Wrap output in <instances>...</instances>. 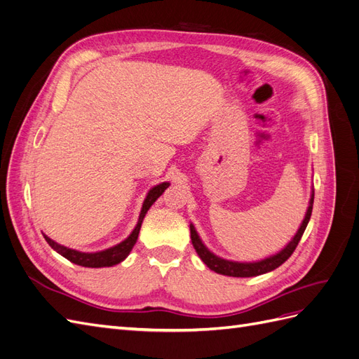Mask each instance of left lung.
Instances as JSON below:
<instances>
[{"label": "left lung", "mask_w": 359, "mask_h": 359, "mask_svg": "<svg viewBox=\"0 0 359 359\" xmlns=\"http://www.w3.org/2000/svg\"><path fill=\"white\" fill-rule=\"evenodd\" d=\"M313 201H314V191H311L306 217H304V220L299 226V229L297 231L295 236H293L292 240L283 248H281L278 253L271 255L265 259L256 260V262H236V260H227V259H223L220 256L214 255L211 250H208V247L202 243L199 233L196 232V229H194V226L190 223L191 244H193L194 250H196L199 257L202 259V262L210 269L215 271L217 274H223V276H229V277H256L260 274L269 273V271H273V269L278 268L281 264H285L286 260L290 257V255L293 253V250L297 248L301 236L310 222L311 211H313Z\"/></svg>", "instance_id": "left-lung-1"}]
</instances>
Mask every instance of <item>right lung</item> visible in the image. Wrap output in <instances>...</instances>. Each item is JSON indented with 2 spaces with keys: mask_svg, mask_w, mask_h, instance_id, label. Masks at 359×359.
<instances>
[{
  "mask_svg": "<svg viewBox=\"0 0 359 359\" xmlns=\"http://www.w3.org/2000/svg\"><path fill=\"white\" fill-rule=\"evenodd\" d=\"M170 186L169 182H161L154 186L151 189L147 194V198L142 203V210H140L139 214V220L137 224L135 226V229L132 231L124 241H121L119 244L109 247L106 250H100V252H94V253H86V252H79V250H74V248H69L66 245H61L58 243H55L48 235L43 233L45 236L46 243L55 250L57 253H60L62 257H66L70 262L76 264V265H81V266H86V268H103V266H114L119 262H123V260L130 255L132 252V248L135 247L136 241H137V236H139V231H140V226H142V222L145 219V214L148 212V210L151 208V205H153L161 194L165 191L168 187Z\"/></svg>",
  "mask_w": 359,
  "mask_h": 359,
  "instance_id": "add662e5",
  "label": "right lung"
}]
</instances>
